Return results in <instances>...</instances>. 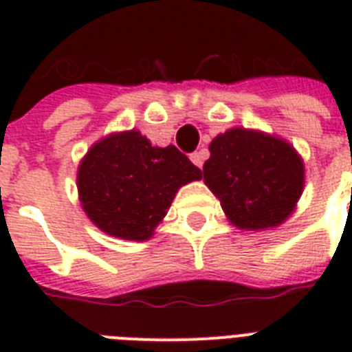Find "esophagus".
<instances>
[{
  "label": "esophagus",
  "mask_w": 352,
  "mask_h": 352,
  "mask_svg": "<svg viewBox=\"0 0 352 352\" xmlns=\"http://www.w3.org/2000/svg\"><path fill=\"white\" fill-rule=\"evenodd\" d=\"M204 159H206V153H204V151H195V153L190 155V160H192L197 168H203Z\"/></svg>",
  "instance_id": "34e87169"
}]
</instances>
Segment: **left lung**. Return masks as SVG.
Instances as JSON below:
<instances>
[{
    "mask_svg": "<svg viewBox=\"0 0 352 352\" xmlns=\"http://www.w3.org/2000/svg\"><path fill=\"white\" fill-rule=\"evenodd\" d=\"M204 182L239 228L281 225L303 192V162L290 144L235 127L215 137Z\"/></svg>",
    "mask_w": 352,
    "mask_h": 352,
    "instance_id": "obj_1",
    "label": "left lung"
}]
</instances>
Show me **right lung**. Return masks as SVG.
<instances>
[{
	"mask_svg": "<svg viewBox=\"0 0 352 352\" xmlns=\"http://www.w3.org/2000/svg\"><path fill=\"white\" fill-rule=\"evenodd\" d=\"M203 171L175 146L155 148L138 131L96 142L78 168L85 214L106 234L144 241L168 214L182 184Z\"/></svg>",
	"mask_w": 352,
	"mask_h": 352,
	"instance_id": "obj_1",
	"label": "right lung"
}]
</instances>
